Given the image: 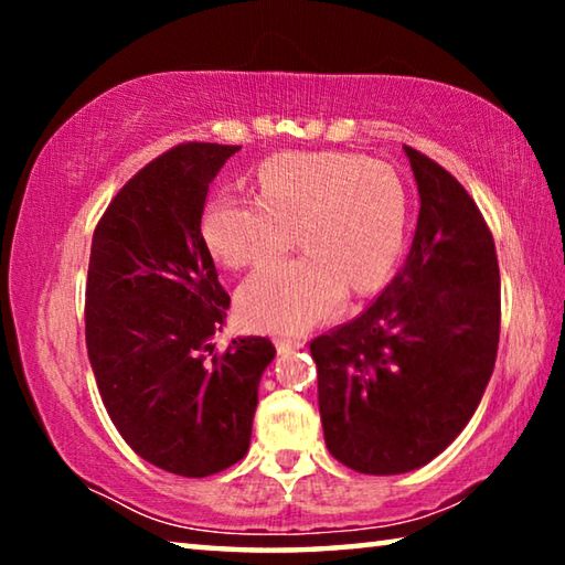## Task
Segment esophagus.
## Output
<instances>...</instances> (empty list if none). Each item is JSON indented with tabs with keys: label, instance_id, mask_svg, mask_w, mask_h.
<instances>
[{
	"label": "esophagus",
	"instance_id": "34e87169",
	"mask_svg": "<svg viewBox=\"0 0 565 565\" xmlns=\"http://www.w3.org/2000/svg\"><path fill=\"white\" fill-rule=\"evenodd\" d=\"M299 349H303V341H299V339H276V351L279 353H291Z\"/></svg>",
	"mask_w": 565,
	"mask_h": 565
}]
</instances>
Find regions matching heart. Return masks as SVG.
Returning a JSON list of instances; mask_svg holds the SVG:
<instances>
[{
  "label": "heart",
  "mask_w": 565,
  "mask_h": 565,
  "mask_svg": "<svg viewBox=\"0 0 565 565\" xmlns=\"http://www.w3.org/2000/svg\"><path fill=\"white\" fill-rule=\"evenodd\" d=\"M259 199L216 196L202 234L228 269L262 264L294 242L303 256L254 271L238 311L254 329L299 333L329 319L351 291L386 279L406 238L408 196L394 167L341 151L279 154L259 167Z\"/></svg>",
  "instance_id": "1"
}]
</instances>
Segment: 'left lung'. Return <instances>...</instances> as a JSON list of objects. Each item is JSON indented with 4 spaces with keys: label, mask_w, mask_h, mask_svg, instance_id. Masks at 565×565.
Here are the masks:
<instances>
[{
    "label": "left lung",
    "mask_w": 565,
    "mask_h": 565,
    "mask_svg": "<svg viewBox=\"0 0 565 565\" xmlns=\"http://www.w3.org/2000/svg\"><path fill=\"white\" fill-rule=\"evenodd\" d=\"M420 209L411 252L379 299L311 341L331 456L396 476L446 451L493 374L501 274L493 236L468 191L404 147Z\"/></svg>",
    "instance_id": "8db88e82"
}]
</instances>
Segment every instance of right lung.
Listing matches in <instances>:
<instances>
[{"label":"right lung","mask_w":565,"mask_h":565,"mask_svg":"<svg viewBox=\"0 0 565 565\" xmlns=\"http://www.w3.org/2000/svg\"><path fill=\"white\" fill-rule=\"evenodd\" d=\"M242 147L179 145L129 179L92 238L87 351L104 408L145 461L204 478L242 461L269 339L214 353L228 294L202 234L206 191Z\"/></svg>","instance_id":"right-lung-1"}]
</instances>
